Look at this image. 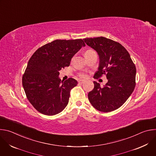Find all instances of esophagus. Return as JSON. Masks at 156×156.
Segmentation results:
<instances>
[{
  "instance_id": "obj_1",
  "label": "esophagus",
  "mask_w": 156,
  "mask_h": 156,
  "mask_svg": "<svg viewBox=\"0 0 156 156\" xmlns=\"http://www.w3.org/2000/svg\"><path fill=\"white\" fill-rule=\"evenodd\" d=\"M85 82V81L84 80H79L78 81V83H80V84H83V83H84Z\"/></svg>"
}]
</instances>
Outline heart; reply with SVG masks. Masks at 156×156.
<instances>
[{"mask_svg": "<svg viewBox=\"0 0 156 156\" xmlns=\"http://www.w3.org/2000/svg\"><path fill=\"white\" fill-rule=\"evenodd\" d=\"M94 52H94L93 50H92V49H87V50H86V51L84 52V56H85V57H87V56H89V55H91V54H93V53H94ZM81 76L83 77V78H86V75H84V74H81Z\"/></svg>", "mask_w": 156, "mask_h": 156, "instance_id": "obj_1", "label": "heart"}]
</instances>
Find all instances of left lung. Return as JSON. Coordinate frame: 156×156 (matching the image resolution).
<instances>
[{"instance_id":"8db88e82","label":"left lung","mask_w":156,"mask_h":156,"mask_svg":"<svg viewBox=\"0 0 156 156\" xmlns=\"http://www.w3.org/2000/svg\"><path fill=\"white\" fill-rule=\"evenodd\" d=\"M88 46L94 49L99 57L98 71L94 77L106 75L107 83L104 87L94 81L93 90L88 93L92 105L102 112L120 107L135 87L136 70L130 55L121 44L104 37L83 39Z\"/></svg>"}]
</instances>
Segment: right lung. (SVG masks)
<instances>
[{"instance_id": "obj_1", "label": "right lung", "mask_w": 156, "mask_h": 156, "mask_svg": "<svg viewBox=\"0 0 156 156\" xmlns=\"http://www.w3.org/2000/svg\"><path fill=\"white\" fill-rule=\"evenodd\" d=\"M86 45L81 39H57L39 48L28 61L22 84L26 96L39 112L54 115L67 105L72 89L78 82L59 78V71L69 66L72 58Z\"/></svg>"}]
</instances>
